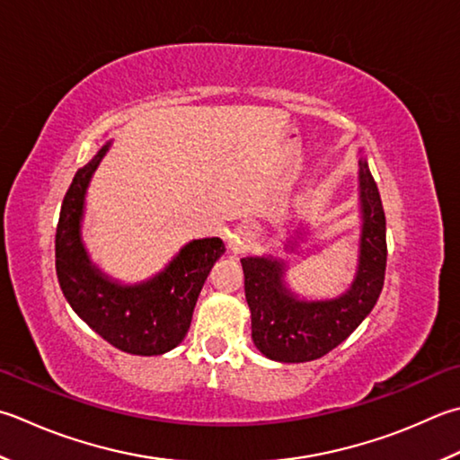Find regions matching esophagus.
I'll return each mask as SVG.
<instances>
[{
  "instance_id": "34e87169",
  "label": "esophagus",
  "mask_w": 460,
  "mask_h": 460,
  "mask_svg": "<svg viewBox=\"0 0 460 460\" xmlns=\"http://www.w3.org/2000/svg\"><path fill=\"white\" fill-rule=\"evenodd\" d=\"M251 237H253V231H251L249 227H241L239 229V237H235V239L231 241L233 251H241L243 247L247 245V243H251Z\"/></svg>"
}]
</instances>
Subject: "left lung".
<instances>
[{
	"mask_svg": "<svg viewBox=\"0 0 460 460\" xmlns=\"http://www.w3.org/2000/svg\"><path fill=\"white\" fill-rule=\"evenodd\" d=\"M361 237L358 263L349 289L331 299H301L285 281L287 263L271 255L241 259L245 296L251 311V337L267 358L279 363H307L327 355L373 311L383 291L386 267V223L379 189L367 159H358ZM303 233L296 229V239ZM289 237L287 251H295Z\"/></svg>",
	"mask_w": 460,
	"mask_h": 460,
	"instance_id": "obj_1",
	"label": "left lung"
}]
</instances>
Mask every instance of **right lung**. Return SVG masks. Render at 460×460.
I'll return each instance as SVG.
<instances>
[{"instance_id": "right-lung-1", "label": "right lung", "mask_w": 460, "mask_h": 460, "mask_svg": "<svg viewBox=\"0 0 460 460\" xmlns=\"http://www.w3.org/2000/svg\"><path fill=\"white\" fill-rule=\"evenodd\" d=\"M110 147L107 141L77 169L63 199L56 233L58 279L71 309L107 343L129 355H164L185 339L197 296L225 245L219 237L189 241L164 271L141 283L128 285L103 273L87 253L81 223L87 187Z\"/></svg>"}]
</instances>
